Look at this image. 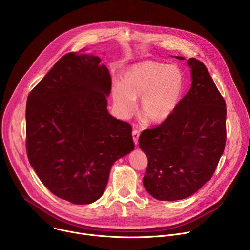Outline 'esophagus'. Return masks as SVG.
Returning a JSON list of instances; mask_svg holds the SVG:
<instances>
[{
	"label": "esophagus",
	"mask_w": 250,
	"mask_h": 250,
	"mask_svg": "<svg viewBox=\"0 0 250 250\" xmlns=\"http://www.w3.org/2000/svg\"><path fill=\"white\" fill-rule=\"evenodd\" d=\"M139 130L138 129H134L132 131V138H133V141H134V145L136 146L138 144V137H139Z\"/></svg>",
	"instance_id": "34e87169"
}]
</instances>
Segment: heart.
Here are the masks:
<instances>
[{
  "label": "heart",
  "instance_id": "1",
  "mask_svg": "<svg viewBox=\"0 0 250 250\" xmlns=\"http://www.w3.org/2000/svg\"><path fill=\"white\" fill-rule=\"evenodd\" d=\"M121 83L112 86L116 108L124 117L130 116L135 99L141 98L140 114L149 123L165 121L180 102L184 77L176 66L144 61L129 67Z\"/></svg>",
  "mask_w": 250,
  "mask_h": 250
}]
</instances>
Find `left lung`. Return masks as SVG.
<instances>
[{
    "label": "left lung",
    "instance_id": "obj_1",
    "mask_svg": "<svg viewBox=\"0 0 250 250\" xmlns=\"http://www.w3.org/2000/svg\"><path fill=\"white\" fill-rule=\"evenodd\" d=\"M188 65L190 91L163 123L138 138L148 159L144 186L159 201L196 193L210 180L226 147V101L203 62L190 58Z\"/></svg>",
    "mask_w": 250,
    "mask_h": 250
}]
</instances>
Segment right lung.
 I'll return each mask as SVG.
<instances>
[{"mask_svg":"<svg viewBox=\"0 0 250 250\" xmlns=\"http://www.w3.org/2000/svg\"><path fill=\"white\" fill-rule=\"evenodd\" d=\"M100 62L65 54L26 102L28 161L52 194L77 205L97 201L113 164L134 148L130 125L106 110L112 78Z\"/></svg>","mask_w":250,"mask_h":250,"instance_id":"right-lung-1","label":"right lung"}]
</instances>
